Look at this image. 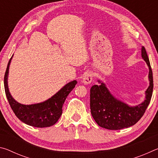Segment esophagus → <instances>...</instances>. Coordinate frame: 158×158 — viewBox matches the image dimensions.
<instances>
[{
  "mask_svg": "<svg viewBox=\"0 0 158 158\" xmlns=\"http://www.w3.org/2000/svg\"><path fill=\"white\" fill-rule=\"evenodd\" d=\"M93 80V74L90 72H86L84 74V78H83V82L84 84H89L91 83Z\"/></svg>",
  "mask_w": 158,
  "mask_h": 158,
  "instance_id": "obj_1",
  "label": "esophagus"
}]
</instances>
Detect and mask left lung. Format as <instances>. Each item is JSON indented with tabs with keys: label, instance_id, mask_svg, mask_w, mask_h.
Wrapping results in <instances>:
<instances>
[{
	"label": "left lung",
	"instance_id": "8db88e82",
	"mask_svg": "<svg viewBox=\"0 0 158 158\" xmlns=\"http://www.w3.org/2000/svg\"><path fill=\"white\" fill-rule=\"evenodd\" d=\"M141 57L149 68V86L146 90V100L137 106H131L118 100L111 94L105 83L98 80L99 85L90 89V106L92 116L99 126L108 130H118L132 126L145 113L153 94V78L150 61L144 47Z\"/></svg>",
	"mask_w": 158,
	"mask_h": 158
}]
</instances>
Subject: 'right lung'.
Masks as SVG:
<instances>
[{"mask_svg": "<svg viewBox=\"0 0 158 158\" xmlns=\"http://www.w3.org/2000/svg\"><path fill=\"white\" fill-rule=\"evenodd\" d=\"M12 56L10 58L4 77V86L6 97L16 116L20 121L31 126L47 127L54 125L60 118L63 112V105L69 93L77 84L76 80L69 82L52 98L41 103L26 105L19 103L10 95L7 77L9 67Z\"/></svg>", "mask_w": 158, "mask_h": 158, "instance_id": "add662e5", "label": "right lung"}]
</instances>
